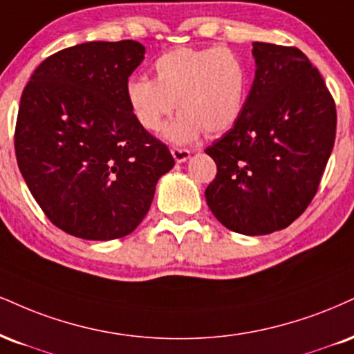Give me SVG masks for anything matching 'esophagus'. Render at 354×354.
I'll return each instance as SVG.
<instances>
[{
    "instance_id": "1",
    "label": "esophagus",
    "mask_w": 354,
    "mask_h": 354,
    "mask_svg": "<svg viewBox=\"0 0 354 354\" xmlns=\"http://www.w3.org/2000/svg\"><path fill=\"white\" fill-rule=\"evenodd\" d=\"M171 155H173V158L176 160V163H185V161L191 156V151L186 150V148L173 147L171 148Z\"/></svg>"
}]
</instances>
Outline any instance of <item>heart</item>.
Wrapping results in <instances>:
<instances>
[{"label": "heart", "mask_w": 354, "mask_h": 354, "mask_svg": "<svg viewBox=\"0 0 354 354\" xmlns=\"http://www.w3.org/2000/svg\"><path fill=\"white\" fill-rule=\"evenodd\" d=\"M155 79L131 77L125 85L130 112L148 131H158L174 109L181 112L165 129L174 143L231 130L244 113L250 91V66L237 50L178 48L153 64Z\"/></svg>", "instance_id": "obj_1"}]
</instances>
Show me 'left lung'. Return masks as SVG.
<instances>
[{
  "label": "left lung",
  "mask_w": 354,
  "mask_h": 354,
  "mask_svg": "<svg viewBox=\"0 0 354 354\" xmlns=\"http://www.w3.org/2000/svg\"><path fill=\"white\" fill-rule=\"evenodd\" d=\"M255 79L239 122L206 151L218 166L206 201L245 236L288 227L317 194L336 135V107L308 57L254 42Z\"/></svg>",
  "instance_id": "8db88e82"
}]
</instances>
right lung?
Returning <instances> with one entry per match:
<instances>
[{
  "label": "right lung",
  "mask_w": 354,
  "mask_h": 354,
  "mask_svg": "<svg viewBox=\"0 0 354 354\" xmlns=\"http://www.w3.org/2000/svg\"><path fill=\"white\" fill-rule=\"evenodd\" d=\"M143 54L130 39L62 49L37 66L21 95L19 171L42 212L71 236H129L174 166L168 147L127 104L125 85Z\"/></svg>",
  "instance_id": "obj_1"
}]
</instances>
